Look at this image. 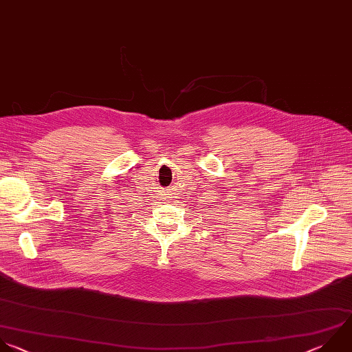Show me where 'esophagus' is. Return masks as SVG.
I'll return each instance as SVG.
<instances>
[{"label": "esophagus", "instance_id": "esophagus-1", "mask_svg": "<svg viewBox=\"0 0 352 352\" xmlns=\"http://www.w3.org/2000/svg\"><path fill=\"white\" fill-rule=\"evenodd\" d=\"M162 195H163L164 197H168V196H167V195H168V189H164V190L162 192Z\"/></svg>", "mask_w": 352, "mask_h": 352}]
</instances>
